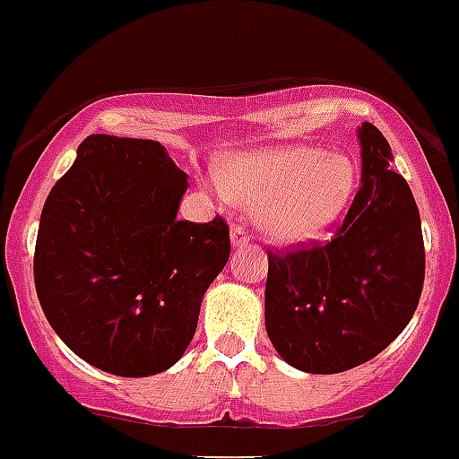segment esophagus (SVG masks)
Listing matches in <instances>:
<instances>
[{
  "instance_id": "esophagus-1",
  "label": "esophagus",
  "mask_w": 459,
  "mask_h": 459,
  "mask_svg": "<svg viewBox=\"0 0 459 459\" xmlns=\"http://www.w3.org/2000/svg\"><path fill=\"white\" fill-rule=\"evenodd\" d=\"M250 238H252V234L247 232V227L243 225V222H234L232 225V243L237 247H241V246H246V243H250Z\"/></svg>"
}]
</instances>
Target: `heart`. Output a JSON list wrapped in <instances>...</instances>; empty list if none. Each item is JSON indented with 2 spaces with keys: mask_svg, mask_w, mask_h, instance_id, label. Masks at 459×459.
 <instances>
[{
  "mask_svg": "<svg viewBox=\"0 0 459 459\" xmlns=\"http://www.w3.org/2000/svg\"><path fill=\"white\" fill-rule=\"evenodd\" d=\"M353 164L313 146L252 152L222 169V186L246 207L259 209L261 225L281 241L322 234L351 198Z\"/></svg>",
  "mask_w": 459,
  "mask_h": 459,
  "instance_id": "heart-1",
  "label": "heart"
}]
</instances>
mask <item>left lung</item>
Segmentation results:
<instances>
[{
  "mask_svg": "<svg viewBox=\"0 0 459 459\" xmlns=\"http://www.w3.org/2000/svg\"><path fill=\"white\" fill-rule=\"evenodd\" d=\"M363 178L326 243L268 247L265 331L311 374L368 363L408 326L426 277L421 218L381 130L363 124Z\"/></svg>",
  "mask_w": 459,
  "mask_h": 459,
  "instance_id": "obj_1",
  "label": "left lung"
}]
</instances>
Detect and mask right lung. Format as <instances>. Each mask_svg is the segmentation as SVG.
Listing matches in <instances>:
<instances>
[{
    "instance_id": "add662e5",
    "label": "right lung",
    "mask_w": 459,
    "mask_h": 459,
    "mask_svg": "<svg viewBox=\"0 0 459 459\" xmlns=\"http://www.w3.org/2000/svg\"><path fill=\"white\" fill-rule=\"evenodd\" d=\"M186 185L160 142L90 134L47 195L38 299L60 340L103 372L139 378L176 365L230 259L225 218H176Z\"/></svg>"
}]
</instances>
